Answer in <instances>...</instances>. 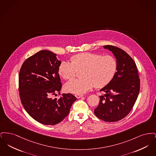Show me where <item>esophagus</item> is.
<instances>
[{"mask_svg":"<svg viewBox=\"0 0 156 156\" xmlns=\"http://www.w3.org/2000/svg\"><path fill=\"white\" fill-rule=\"evenodd\" d=\"M75 96V97H76L77 99H79V98H81L82 97H83V95H80V94H76Z\"/></svg>","mask_w":156,"mask_h":156,"instance_id":"esophagus-1","label":"esophagus"}]
</instances>
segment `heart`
<instances>
[{
  "label": "heart",
  "instance_id": "1",
  "mask_svg": "<svg viewBox=\"0 0 156 156\" xmlns=\"http://www.w3.org/2000/svg\"><path fill=\"white\" fill-rule=\"evenodd\" d=\"M71 62L62 61L59 66V74L64 80L74 78L78 71H81L80 79L72 80L65 85L68 92L82 94L94 86L102 88L108 84L116 74V59L112 55L83 52L71 58Z\"/></svg>",
  "mask_w": 156,
  "mask_h": 156
}]
</instances>
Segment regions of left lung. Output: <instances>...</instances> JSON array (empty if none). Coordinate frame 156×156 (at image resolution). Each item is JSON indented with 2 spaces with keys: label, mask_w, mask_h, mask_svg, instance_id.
<instances>
[{
  "label": "left lung",
  "mask_w": 156,
  "mask_h": 156,
  "mask_svg": "<svg viewBox=\"0 0 156 156\" xmlns=\"http://www.w3.org/2000/svg\"><path fill=\"white\" fill-rule=\"evenodd\" d=\"M111 51L118 62L117 72L101 91L100 101L94 113L105 122H117L124 118L132 110L140 90V79L136 65L123 50L110 45L103 46Z\"/></svg>",
  "instance_id": "left-lung-1"
}]
</instances>
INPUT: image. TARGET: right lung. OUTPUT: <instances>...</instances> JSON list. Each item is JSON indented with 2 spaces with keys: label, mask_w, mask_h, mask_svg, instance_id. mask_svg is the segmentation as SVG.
Segmentation results:
<instances>
[{
  "label": "right lung",
  "mask_w": 156,
  "mask_h": 156,
  "mask_svg": "<svg viewBox=\"0 0 156 156\" xmlns=\"http://www.w3.org/2000/svg\"><path fill=\"white\" fill-rule=\"evenodd\" d=\"M57 54L41 50L26 59L19 75V90L23 106L30 116L46 125H54L68 115L76 100L71 94H63L59 99L62 83L58 74L61 61Z\"/></svg>",
  "instance_id": "1"
}]
</instances>
